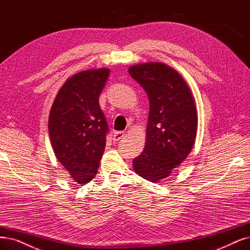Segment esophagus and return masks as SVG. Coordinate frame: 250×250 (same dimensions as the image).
Here are the masks:
<instances>
[{"instance_id":"obj_1","label":"esophagus","mask_w":250,"mask_h":250,"mask_svg":"<svg viewBox=\"0 0 250 250\" xmlns=\"http://www.w3.org/2000/svg\"><path fill=\"white\" fill-rule=\"evenodd\" d=\"M123 136H124V132H122V131H118V132L114 133V137H113V140H114V142H118V141L121 140Z\"/></svg>"}]
</instances>
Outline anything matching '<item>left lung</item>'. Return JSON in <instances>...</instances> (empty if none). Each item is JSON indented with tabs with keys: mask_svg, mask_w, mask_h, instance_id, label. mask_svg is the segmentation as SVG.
Listing matches in <instances>:
<instances>
[{
	"mask_svg": "<svg viewBox=\"0 0 250 250\" xmlns=\"http://www.w3.org/2000/svg\"><path fill=\"white\" fill-rule=\"evenodd\" d=\"M128 72L150 102L146 146L133 159V169L150 182H159L170 176L193 148L197 131L194 98L183 77L167 64L132 65Z\"/></svg>",
	"mask_w": 250,
	"mask_h": 250,
	"instance_id": "8db88e82",
	"label": "left lung"
}]
</instances>
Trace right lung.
I'll list each match as a JSON object with an SVG mask.
<instances>
[{"mask_svg":"<svg viewBox=\"0 0 250 250\" xmlns=\"http://www.w3.org/2000/svg\"><path fill=\"white\" fill-rule=\"evenodd\" d=\"M108 74L107 68H98L72 75L60 88L50 108L51 147L79 184H87L96 176L104 152L108 126L98 99Z\"/></svg>","mask_w":250,"mask_h":250,"instance_id":"1","label":"right lung"}]
</instances>
